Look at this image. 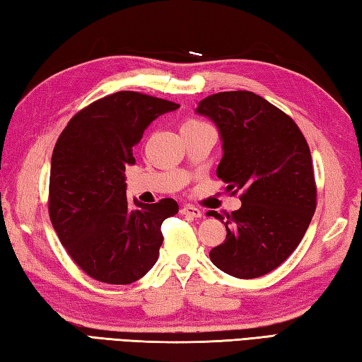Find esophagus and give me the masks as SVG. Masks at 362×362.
<instances>
[{
  "label": "esophagus",
  "instance_id": "esophagus-1",
  "mask_svg": "<svg viewBox=\"0 0 362 362\" xmlns=\"http://www.w3.org/2000/svg\"><path fill=\"white\" fill-rule=\"evenodd\" d=\"M182 215H188L191 218H201L202 216V211L197 209V207H193V205H185V207H182Z\"/></svg>",
  "mask_w": 362,
  "mask_h": 362
}]
</instances>
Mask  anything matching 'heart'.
I'll return each mask as SVG.
<instances>
[{
  "label": "heart",
  "mask_w": 362,
  "mask_h": 362,
  "mask_svg": "<svg viewBox=\"0 0 362 362\" xmlns=\"http://www.w3.org/2000/svg\"><path fill=\"white\" fill-rule=\"evenodd\" d=\"M197 124H204V122H201V120H197V119H188L185 124H183V127L185 125H197Z\"/></svg>",
  "instance_id": "1"
}]
</instances>
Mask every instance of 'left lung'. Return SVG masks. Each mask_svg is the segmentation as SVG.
Returning <instances> with one entry per match:
<instances>
[{"mask_svg":"<svg viewBox=\"0 0 362 362\" xmlns=\"http://www.w3.org/2000/svg\"><path fill=\"white\" fill-rule=\"evenodd\" d=\"M197 112L221 133L224 155L216 175L240 194L226 215L228 235L210 251L219 270L238 279L273 272L306 233L317 207L313 157L295 120L250 90L205 97ZM210 216L224 218L216 211Z\"/></svg>","mask_w":362,"mask_h":362,"instance_id":"1","label":"left lung"}]
</instances>
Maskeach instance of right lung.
Segmentation results:
<instances>
[{"instance_id":"right-lung-1","label":"right lung","mask_w":362,"mask_h":362,"mask_svg":"<svg viewBox=\"0 0 362 362\" xmlns=\"http://www.w3.org/2000/svg\"><path fill=\"white\" fill-rule=\"evenodd\" d=\"M180 105L134 90L92 102L69 120L52 155L48 214L62 246L92 279L125 286L158 259L161 224L179 211L171 197L127 201L125 166L147 125Z\"/></svg>"}]
</instances>
